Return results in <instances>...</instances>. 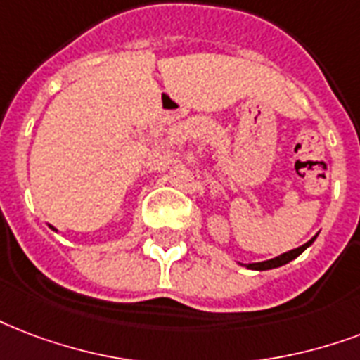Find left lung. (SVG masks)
I'll return each instance as SVG.
<instances>
[{
  "label": "left lung",
  "mask_w": 360,
  "mask_h": 360,
  "mask_svg": "<svg viewBox=\"0 0 360 360\" xmlns=\"http://www.w3.org/2000/svg\"><path fill=\"white\" fill-rule=\"evenodd\" d=\"M314 241H315V238H311L308 243L296 247V249H292V251H287V253L279 255V257H276V259L264 260V262H253V264H245V266L247 268H251V270H270V268H278V266H283V264H287V262H290L292 259H296V257H298V255H300L302 251L306 249V247L311 245Z\"/></svg>",
  "instance_id": "1"
}]
</instances>
